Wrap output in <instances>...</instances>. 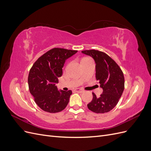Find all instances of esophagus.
Masks as SVG:
<instances>
[{
  "mask_svg": "<svg viewBox=\"0 0 151 151\" xmlns=\"http://www.w3.org/2000/svg\"><path fill=\"white\" fill-rule=\"evenodd\" d=\"M75 91H76V92H77V93H83L84 91L83 89H79V88L75 89Z\"/></svg>",
  "mask_w": 151,
  "mask_h": 151,
  "instance_id": "34e87169",
  "label": "esophagus"
}]
</instances>
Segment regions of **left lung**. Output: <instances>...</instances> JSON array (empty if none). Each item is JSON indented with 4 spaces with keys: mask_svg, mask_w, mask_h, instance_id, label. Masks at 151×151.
<instances>
[{
    "mask_svg": "<svg viewBox=\"0 0 151 151\" xmlns=\"http://www.w3.org/2000/svg\"><path fill=\"white\" fill-rule=\"evenodd\" d=\"M82 52L94 59L96 79L103 89L99 97L93 93V100L88 104V108L96 113L109 112L117 104L124 90L123 73L115 61L104 52L98 50H83Z\"/></svg>",
    "mask_w": 151,
    "mask_h": 151,
    "instance_id": "8db88e82",
    "label": "left lung"
}]
</instances>
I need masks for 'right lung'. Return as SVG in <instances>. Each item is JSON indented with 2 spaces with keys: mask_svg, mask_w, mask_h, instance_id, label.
<instances>
[{
  "mask_svg": "<svg viewBox=\"0 0 151 151\" xmlns=\"http://www.w3.org/2000/svg\"><path fill=\"white\" fill-rule=\"evenodd\" d=\"M77 52V50L52 48L39 57L31 68L28 79L29 92L43 111L60 112L68 104L72 91H58L55 84L62 75L66 59Z\"/></svg>",
  "mask_w": 151,
  "mask_h": 151,
  "instance_id": "1",
  "label": "right lung"
}]
</instances>
